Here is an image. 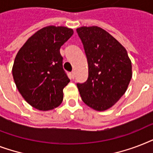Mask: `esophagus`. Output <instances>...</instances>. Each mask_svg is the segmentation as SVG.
<instances>
[{"label": "esophagus", "instance_id": "obj_1", "mask_svg": "<svg viewBox=\"0 0 153 153\" xmlns=\"http://www.w3.org/2000/svg\"><path fill=\"white\" fill-rule=\"evenodd\" d=\"M74 77H75V73H74V71H72L71 73V78L72 79H74Z\"/></svg>", "mask_w": 153, "mask_h": 153}]
</instances>
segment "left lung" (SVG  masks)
<instances>
[{"label":"left lung","instance_id":"8db88e82","mask_svg":"<svg viewBox=\"0 0 153 153\" xmlns=\"http://www.w3.org/2000/svg\"><path fill=\"white\" fill-rule=\"evenodd\" d=\"M88 62V79L77 83L82 100L103 111L126 93L132 79V63L126 48L106 31L97 26L76 29Z\"/></svg>","mask_w":153,"mask_h":153}]
</instances>
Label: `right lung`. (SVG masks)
<instances>
[{"mask_svg": "<svg viewBox=\"0 0 153 153\" xmlns=\"http://www.w3.org/2000/svg\"><path fill=\"white\" fill-rule=\"evenodd\" d=\"M74 32L66 27L48 26L39 30L18 51L13 76L26 102L39 110L59 106L70 79L62 67L60 48Z\"/></svg>", "mask_w": 153, "mask_h": 153, "instance_id": "add662e5", "label": "right lung"}]
</instances>
